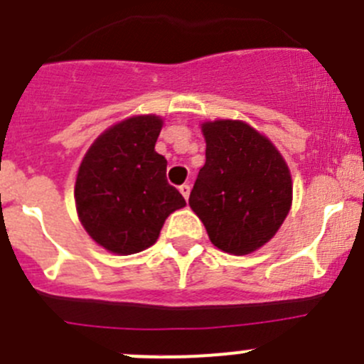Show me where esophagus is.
I'll use <instances>...</instances> for the list:
<instances>
[{
	"instance_id": "obj_1",
	"label": "esophagus",
	"mask_w": 364,
	"mask_h": 364,
	"mask_svg": "<svg viewBox=\"0 0 364 364\" xmlns=\"http://www.w3.org/2000/svg\"><path fill=\"white\" fill-rule=\"evenodd\" d=\"M179 192H181L183 198L188 199V196H190V185H186V183H185V185H181V186H179Z\"/></svg>"
}]
</instances>
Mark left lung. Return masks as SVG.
<instances>
[{
  "mask_svg": "<svg viewBox=\"0 0 364 364\" xmlns=\"http://www.w3.org/2000/svg\"><path fill=\"white\" fill-rule=\"evenodd\" d=\"M206 163L188 205L213 246L246 255L273 239L293 201L289 168L267 138L244 122L203 124Z\"/></svg>",
  "mask_w": 364,
  "mask_h": 364,
  "instance_id": "1",
  "label": "left lung"
}]
</instances>
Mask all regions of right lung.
<instances>
[{
  "instance_id": "obj_1",
  "label": "right lung",
  "mask_w": 364,
  "mask_h": 364,
  "mask_svg": "<svg viewBox=\"0 0 364 364\" xmlns=\"http://www.w3.org/2000/svg\"><path fill=\"white\" fill-rule=\"evenodd\" d=\"M154 114L120 122L97 138L79 168L75 205L91 239L118 255L147 250L163 223L186 205L166 181V159L154 151Z\"/></svg>"
}]
</instances>
